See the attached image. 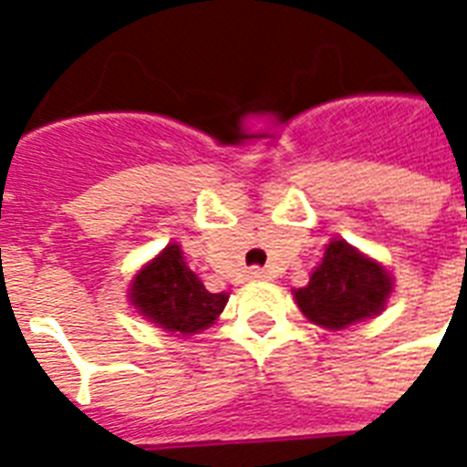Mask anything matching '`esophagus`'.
<instances>
[{
	"instance_id": "1",
	"label": "esophagus",
	"mask_w": 467,
	"mask_h": 467,
	"mask_svg": "<svg viewBox=\"0 0 467 467\" xmlns=\"http://www.w3.org/2000/svg\"><path fill=\"white\" fill-rule=\"evenodd\" d=\"M249 278H252V281H271V271L256 266V269L249 271Z\"/></svg>"
}]
</instances>
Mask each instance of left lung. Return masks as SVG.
Here are the masks:
<instances>
[{"label":"left lung","mask_w":467,"mask_h":467,"mask_svg":"<svg viewBox=\"0 0 467 467\" xmlns=\"http://www.w3.org/2000/svg\"><path fill=\"white\" fill-rule=\"evenodd\" d=\"M392 288L395 278L383 264L332 237L307 285L296 288L293 298L312 325L337 332L380 315Z\"/></svg>","instance_id":"1"}]
</instances>
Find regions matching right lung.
Wrapping results in <instances>:
<instances>
[{
    "label": "right lung",
    "instance_id": "1",
    "mask_svg": "<svg viewBox=\"0 0 467 467\" xmlns=\"http://www.w3.org/2000/svg\"><path fill=\"white\" fill-rule=\"evenodd\" d=\"M135 312L176 337L203 332L225 310L230 293H211L183 259L182 244H167L130 281Z\"/></svg>",
    "mask_w": 467,
    "mask_h": 467
}]
</instances>
